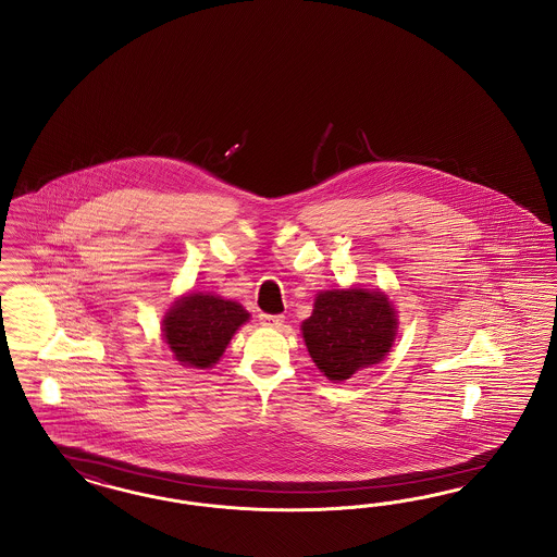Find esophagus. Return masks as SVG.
<instances>
[{
  "label": "esophagus",
  "mask_w": 557,
  "mask_h": 557,
  "mask_svg": "<svg viewBox=\"0 0 557 557\" xmlns=\"http://www.w3.org/2000/svg\"><path fill=\"white\" fill-rule=\"evenodd\" d=\"M260 322L264 326H272V329H281L285 322V315H270V313H260Z\"/></svg>",
  "instance_id": "esophagus-1"
}]
</instances>
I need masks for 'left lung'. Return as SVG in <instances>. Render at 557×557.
I'll return each instance as SVG.
<instances>
[{"label": "left lung", "instance_id": "8db88e82", "mask_svg": "<svg viewBox=\"0 0 557 557\" xmlns=\"http://www.w3.org/2000/svg\"><path fill=\"white\" fill-rule=\"evenodd\" d=\"M396 326V313L382 290L332 288L318 293L301 332L318 370L332 382H345L388 355Z\"/></svg>", "mask_w": 557, "mask_h": 557}]
</instances>
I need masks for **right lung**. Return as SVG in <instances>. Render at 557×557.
I'll list each match as a JSON object with an SVG mask.
<instances>
[{"instance_id": "right-lung-1", "label": "right lung", "mask_w": 557, "mask_h": 557, "mask_svg": "<svg viewBox=\"0 0 557 557\" xmlns=\"http://www.w3.org/2000/svg\"><path fill=\"white\" fill-rule=\"evenodd\" d=\"M249 313L237 301L210 293H189L177 299L163 318V336L184 368H212Z\"/></svg>"}]
</instances>
